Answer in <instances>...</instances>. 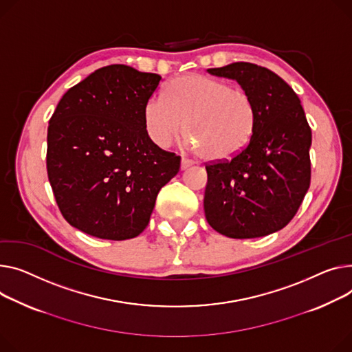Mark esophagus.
<instances>
[{
	"label": "esophagus",
	"instance_id": "34e87169",
	"mask_svg": "<svg viewBox=\"0 0 352 352\" xmlns=\"http://www.w3.org/2000/svg\"><path fill=\"white\" fill-rule=\"evenodd\" d=\"M191 166H194V161H191L188 158H182L181 160V170H186V168H190Z\"/></svg>",
	"mask_w": 352,
	"mask_h": 352
}]
</instances>
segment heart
<instances>
[{
  "label": "heart",
  "mask_w": 352,
  "mask_h": 352,
  "mask_svg": "<svg viewBox=\"0 0 352 352\" xmlns=\"http://www.w3.org/2000/svg\"><path fill=\"white\" fill-rule=\"evenodd\" d=\"M185 143L208 161H226L241 154L254 133L256 107L249 93L225 80L185 75L166 87V99L153 96L144 106L148 137L170 147L182 133Z\"/></svg>",
  "instance_id": "b5f03b06"
}]
</instances>
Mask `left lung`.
Returning <instances> with one entry per match:
<instances>
[{
  "instance_id": "left-lung-1",
  "label": "left lung",
  "mask_w": 352,
  "mask_h": 352,
  "mask_svg": "<svg viewBox=\"0 0 352 352\" xmlns=\"http://www.w3.org/2000/svg\"><path fill=\"white\" fill-rule=\"evenodd\" d=\"M208 72L236 80L249 93L256 127L241 154L205 167V218L228 238L270 235L293 219L310 186L306 114L294 90L266 67L235 62Z\"/></svg>"
}]
</instances>
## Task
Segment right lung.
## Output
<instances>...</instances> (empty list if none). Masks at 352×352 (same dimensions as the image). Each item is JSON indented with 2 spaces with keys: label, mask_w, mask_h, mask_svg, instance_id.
I'll list each match as a JSON object with an SVG mask.
<instances>
[{
  "label": "right lung",
  "mask_w": 352,
  "mask_h": 352,
  "mask_svg": "<svg viewBox=\"0 0 352 352\" xmlns=\"http://www.w3.org/2000/svg\"><path fill=\"white\" fill-rule=\"evenodd\" d=\"M155 74L110 65L70 87L48 127L46 168L63 218L90 236L126 241L150 222L181 158L151 142L144 106Z\"/></svg>",
  "instance_id": "obj_1"
}]
</instances>
